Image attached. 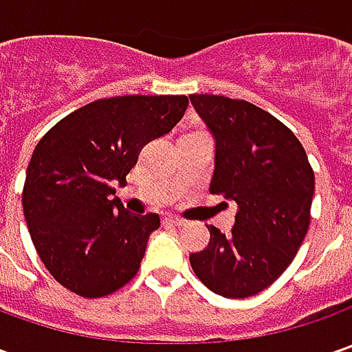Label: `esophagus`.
<instances>
[{
	"instance_id": "esophagus-1",
	"label": "esophagus",
	"mask_w": 352,
	"mask_h": 352,
	"mask_svg": "<svg viewBox=\"0 0 352 352\" xmlns=\"http://www.w3.org/2000/svg\"><path fill=\"white\" fill-rule=\"evenodd\" d=\"M164 223L174 225V227H182L186 221H184L182 217H178V215H166V217H164Z\"/></svg>"
}]
</instances>
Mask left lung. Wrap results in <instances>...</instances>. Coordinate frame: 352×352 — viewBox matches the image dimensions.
Instances as JSON below:
<instances>
[{
	"label": "left lung",
	"instance_id": "left-lung-1",
	"mask_svg": "<svg viewBox=\"0 0 352 352\" xmlns=\"http://www.w3.org/2000/svg\"><path fill=\"white\" fill-rule=\"evenodd\" d=\"M190 102L215 139L210 192L239 208L231 233L210 225V245L190 264L211 292L249 298L276 282L302 247L316 176L302 142L268 111L210 94Z\"/></svg>",
	"mask_w": 352,
	"mask_h": 352
}]
</instances>
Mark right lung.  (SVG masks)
I'll return each instance as SVG.
<instances>
[{"mask_svg":"<svg viewBox=\"0 0 352 352\" xmlns=\"http://www.w3.org/2000/svg\"><path fill=\"white\" fill-rule=\"evenodd\" d=\"M186 96H117L60 119L34 146L23 213L47 270L82 298H103L139 272L156 213H129L116 196L142 146L170 133Z\"/></svg>","mask_w":352,"mask_h":352,"instance_id":"obj_1","label":"right lung"}]
</instances>
